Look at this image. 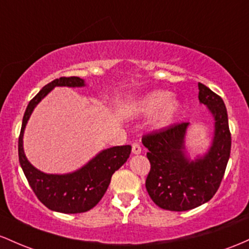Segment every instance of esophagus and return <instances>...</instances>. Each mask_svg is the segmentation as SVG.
<instances>
[{"label":"esophagus","instance_id":"esophagus-1","mask_svg":"<svg viewBox=\"0 0 249 249\" xmlns=\"http://www.w3.org/2000/svg\"><path fill=\"white\" fill-rule=\"evenodd\" d=\"M141 146H140L139 143H133V146H132V152H133V154H135V155H138V154H141Z\"/></svg>","mask_w":249,"mask_h":249}]
</instances>
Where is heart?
<instances>
[{
  "instance_id": "heart-1",
  "label": "heart",
  "mask_w": 249,
  "mask_h": 249,
  "mask_svg": "<svg viewBox=\"0 0 249 249\" xmlns=\"http://www.w3.org/2000/svg\"><path fill=\"white\" fill-rule=\"evenodd\" d=\"M180 102L174 97H170L168 91L155 90L140 97L134 105V109L141 115L154 116V124L158 128L168 127L174 122L180 113Z\"/></svg>"
}]
</instances>
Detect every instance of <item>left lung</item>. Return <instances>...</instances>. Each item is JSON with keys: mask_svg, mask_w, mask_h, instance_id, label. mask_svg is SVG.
Returning a JSON list of instances; mask_svg holds the SVG:
<instances>
[{"mask_svg": "<svg viewBox=\"0 0 249 249\" xmlns=\"http://www.w3.org/2000/svg\"><path fill=\"white\" fill-rule=\"evenodd\" d=\"M199 101L207 106L215 121L211 147L202 156L191 160L187 155L188 122L142 138L150 162L146 188L150 199L162 209L183 212L208 202L225 174L231 146L227 109L221 97L202 83H199Z\"/></svg>", "mask_w": 249, "mask_h": 249, "instance_id": "1", "label": "left lung"}]
</instances>
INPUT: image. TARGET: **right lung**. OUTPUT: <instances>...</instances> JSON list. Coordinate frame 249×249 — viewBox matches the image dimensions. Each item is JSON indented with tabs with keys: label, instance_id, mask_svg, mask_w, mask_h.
<instances>
[{
	"label": "right lung",
	"instance_id": "add662e5",
	"mask_svg": "<svg viewBox=\"0 0 249 249\" xmlns=\"http://www.w3.org/2000/svg\"><path fill=\"white\" fill-rule=\"evenodd\" d=\"M85 80L77 76L60 77L44 86L29 102L18 138V160L28 182L37 199L47 208L64 214L90 211L99 203L110 183L111 175L129 158L132 147L116 146L103 149L77 170L67 174H47L28 161L23 149V134L28 120L36 106L55 87H85Z\"/></svg>",
	"mask_w": 249,
	"mask_h": 249
}]
</instances>
